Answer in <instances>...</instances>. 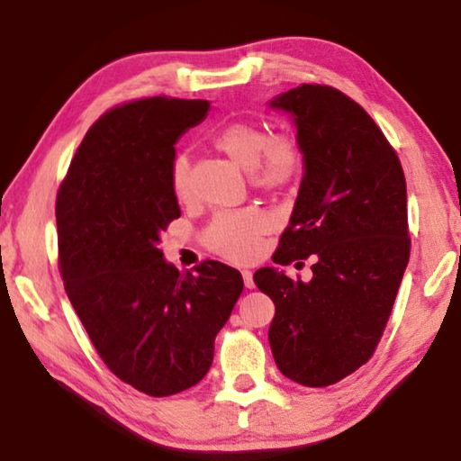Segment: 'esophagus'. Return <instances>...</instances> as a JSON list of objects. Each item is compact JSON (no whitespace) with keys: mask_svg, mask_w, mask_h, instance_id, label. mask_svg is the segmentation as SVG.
<instances>
[{"mask_svg":"<svg viewBox=\"0 0 461 461\" xmlns=\"http://www.w3.org/2000/svg\"><path fill=\"white\" fill-rule=\"evenodd\" d=\"M241 278H244L246 288H254V276L249 270H241Z\"/></svg>","mask_w":461,"mask_h":461,"instance_id":"obj_1","label":"esophagus"}]
</instances>
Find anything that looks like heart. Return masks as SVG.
<instances>
[{"label": "heart", "mask_w": 461, "mask_h": 461, "mask_svg": "<svg viewBox=\"0 0 461 461\" xmlns=\"http://www.w3.org/2000/svg\"><path fill=\"white\" fill-rule=\"evenodd\" d=\"M215 150L228 156L238 167L252 170V181L262 191H286L303 173L305 156L293 134L276 131L254 122H233L215 131L212 138ZM170 189L178 201H189L191 165L186 154H176L170 162ZM272 228L270 217L260 209L217 213L209 221L203 240L212 252L233 262L252 260L260 249V241Z\"/></svg>", "instance_id": "1"}]
</instances>
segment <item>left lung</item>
Returning <instances> with one entry per match:
<instances>
[{
  "label": "left lung",
  "mask_w": 461,
  "mask_h": 461,
  "mask_svg": "<svg viewBox=\"0 0 461 461\" xmlns=\"http://www.w3.org/2000/svg\"><path fill=\"white\" fill-rule=\"evenodd\" d=\"M294 115L305 176L276 264L311 258L313 278L256 270L275 303L268 341L278 370L303 386L335 384L370 360L411 254L399 156L366 109L330 85L272 99ZM303 264V262H301Z\"/></svg>",
  "instance_id": "obj_1"
}]
</instances>
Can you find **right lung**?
I'll return each instance as SVG.
<instances>
[{
  "label": "right lung",
  "mask_w": 461,
  "mask_h": 461,
  "mask_svg": "<svg viewBox=\"0 0 461 461\" xmlns=\"http://www.w3.org/2000/svg\"><path fill=\"white\" fill-rule=\"evenodd\" d=\"M203 99L142 97L101 115L57 194L59 270L93 348L122 382L148 396L191 388L244 291L217 260L178 272L160 236L181 217L170 189L175 142L205 118Z\"/></svg>",
  "instance_id": "obj_1"
}]
</instances>
